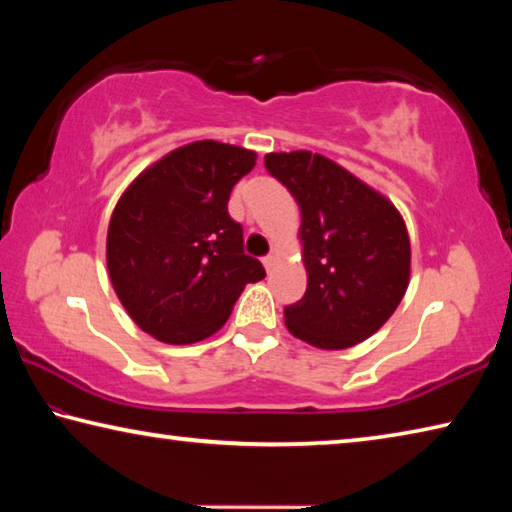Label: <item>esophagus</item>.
Returning <instances> with one entry per match:
<instances>
[{
    "mask_svg": "<svg viewBox=\"0 0 512 512\" xmlns=\"http://www.w3.org/2000/svg\"><path fill=\"white\" fill-rule=\"evenodd\" d=\"M262 264H264L266 271H271V268L275 266V255H266V257H262Z\"/></svg>",
    "mask_w": 512,
    "mask_h": 512,
    "instance_id": "1",
    "label": "esophagus"
}]
</instances>
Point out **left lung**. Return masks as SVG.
<instances>
[{"label": "left lung", "mask_w": 512, "mask_h": 512, "mask_svg": "<svg viewBox=\"0 0 512 512\" xmlns=\"http://www.w3.org/2000/svg\"><path fill=\"white\" fill-rule=\"evenodd\" d=\"M264 167L302 214L307 291L284 307L289 332L320 350L366 341L409 287L411 244L400 212L318 153H268Z\"/></svg>", "instance_id": "left-lung-1"}]
</instances>
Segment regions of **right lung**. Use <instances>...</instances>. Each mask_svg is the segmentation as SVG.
Listing matches in <instances>:
<instances>
[{"mask_svg": "<svg viewBox=\"0 0 512 512\" xmlns=\"http://www.w3.org/2000/svg\"><path fill=\"white\" fill-rule=\"evenodd\" d=\"M255 153L221 142L171 151L126 189L108 228V271L146 334L185 345L221 329L246 284L266 275L244 253L230 192Z\"/></svg>", "mask_w": 512, "mask_h": 512, "instance_id": "1", "label": "right lung"}]
</instances>
